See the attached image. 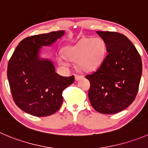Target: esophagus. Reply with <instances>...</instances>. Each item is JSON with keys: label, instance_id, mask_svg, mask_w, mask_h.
<instances>
[{"label": "esophagus", "instance_id": "obj_1", "mask_svg": "<svg viewBox=\"0 0 148 148\" xmlns=\"http://www.w3.org/2000/svg\"><path fill=\"white\" fill-rule=\"evenodd\" d=\"M82 76H81V75H78V74H77V75H75V79L77 81H78V80H79V79H82Z\"/></svg>", "mask_w": 148, "mask_h": 148}]
</instances>
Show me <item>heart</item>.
I'll list each match as a JSON object with an SVG mask.
<instances>
[{"mask_svg": "<svg viewBox=\"0 0 148 148\" xmlns=\"http://www.w3.org/2000/svg\"><path fill=\"white\" fill-rule=\"evenodd\" d=\"M107 46L101 38H84L74 45H68L63 49L65 58L76 62L77 70L82 72H90L101 66L105 58ZM61 66H67L63 57L58 58Z\"/></svg>", "mask_w": 148, "mask_h": 148, "instance_id": "heart-1", "label": "heart"}]
</instances>
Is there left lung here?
<instances>
[{
	"label": "left lung",
	"instance_id": "8db88e82",
	"mask_svg": "<svg viewBox=\"0 0 148 148\" xmlns=\"http://www.w3.org/2000/svg\"><path fill=\"white\" fill-rule=\"evenodd\" d=\"M105 41L107 55L93 74L88 97L91 105L102 114L125 110L134 101L140 82L143 63L134 45L119 33L97 31Z\"/></svg>",
	"mask_w": 148,
	"mask_h": 148
}]
</instances>
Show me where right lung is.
Instances as JSON below:
<instances>
[{"instance_id": "add662e5", "label": "right lung", "mask_w": 148, "mask_h": 148, "mask_svg": "<svg viewBox=\"0 0 148 148\" xmlns=\"http://www.w3.org/2000/svg\"><path fill=\"white\" fill-rule=\"evenodd\" d=\"M64 35L60 30L24 38L9 60L7 77L12 97L26 113L45 117L56 112L61 107L63 90L74 82V76L59 75L52 60L41 56L42 47L52 46Z\"/></svg>"}]
</instances>
